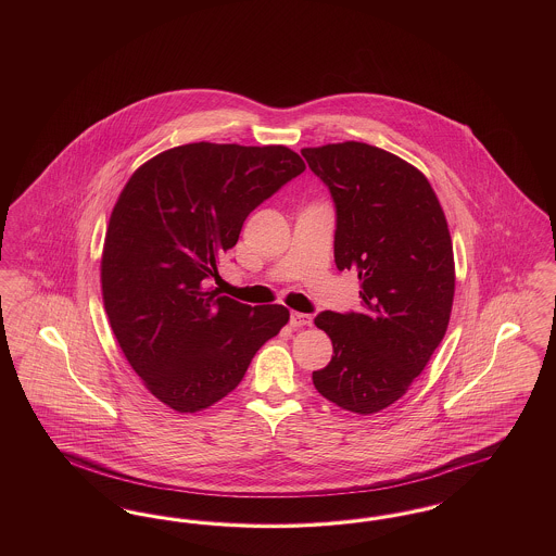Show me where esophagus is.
Instances as JSON below:
<instances>
[{
  "label": "esophagus",
  "instance_id": "34e87169",
  "mask_svg": "<svg viewBox=\"0 0 556 556\" xmlns=\"http://www.w3.org/2000/svg\"><path fill=\"white\" fill-rule=\"evenodd\" d=\"M290 325L291 327H308V325H313V317L293 311L290 315Z\"/></svg>",
  "mask_w": 556,
  "mask_h": 556
}]
</instances>
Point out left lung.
<instances>
[{"label":"left lung","instance_id":"obj_1","mask_svg":"<svg viewBox=\"0 0 556 556\" xmlns=\"http://www.w3.org/2000/svg\"><path fill=\"white\" fill-rule=\"evenodd\" d=\"M336 211V265L356 270L363 313H320L333 344L318 394L356 415L404 396L444 340L454 300L446 214L424 173L363 141L304 148Z\"/></svg>","mask_w":556,"mask_h":556}]
</instances>
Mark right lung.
I'll return each mask as SVG.
<instances>
[{
	"label": "right lung",
	"instance_id": "1",
	"mask_svg": "<svg viewBox=\"0 0 556 556\" xmlns=\"http://www.w3.org/2000/svg\"><path fill=\"white\" fill-rule=\"evenodd\" d=\"M304 168L286 146L198 141L143 162L123 187L102 250L104 308L132 370L168 408L223 400L288 325L286 306L252 308L208 283L245 216Z\"/></svg>",
	"mask_w": 556,
	"mask_h": 556
}]
</instances>
